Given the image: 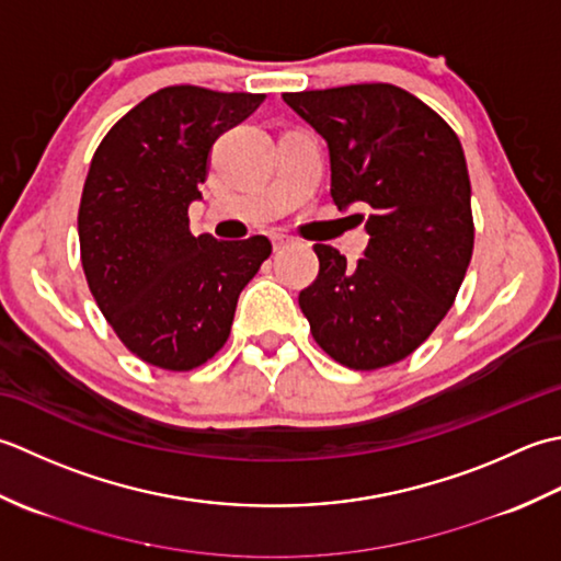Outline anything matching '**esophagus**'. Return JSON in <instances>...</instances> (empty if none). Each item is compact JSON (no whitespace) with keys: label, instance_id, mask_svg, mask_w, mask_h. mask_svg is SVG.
I'll return each instance as SVG.
<instances>
[{"label":"esophagus","instance_id":"34e87169","mask_svg":"<svg viewBox=\"0 0 561 561\" xmlns=\"http://www.w3.org/2000/svg\"><path fill=\"white\" fill-rule=\"evenodd\" d=\"M290 242H293V239L288 234H276V237H273V249H283V247H288Z\"/></svg>","mask_w":561,"mask_h":561}]
</instances>
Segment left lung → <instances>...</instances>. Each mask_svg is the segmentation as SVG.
I'll return each instance as SVG.
<instances>
[{"label": "left lung", "mask_w": 561, "mask_h": 561, "mask_svg": "<svg viewBox=\"0 0 561 561\" xmlns=\"http://www.w3.org/2000/svg\"><path fill=\"white\" fill-rule=\"evenodd\" d=\"M283 101L327 140L339 210L373 208L356 266L314 244L319 276L297 297L300 310L317 344L346 368L399 363L448 314L470 266L462 145L436 111L394 84L297 91Z\"/></svg>", "instance_id": "8db88e82"}]
</instances>
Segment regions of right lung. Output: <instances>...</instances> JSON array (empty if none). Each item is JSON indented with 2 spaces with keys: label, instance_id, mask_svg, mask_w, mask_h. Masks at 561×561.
I'll list each match as a JSON object with an SVG mask.
<instances>
[{
  "label": "right lung",
  "instance_id": "1",
  "mask_svg": "<svg viewBox=\"0 0 561 561\" xmlns=\"http://www.w3.org/2000/svg\"><path fill=\"white\" fill-rule=\"evenodd\" d=\"M264 94L164 87L113 125L79 203V249L99 310L128 351L164 370H193L230 336L239 293L271 256L266 237L191 234L217 137Z\"/></svg>",
  "mask_w": 561,
  "mask_h": 561
}]
</instances>
